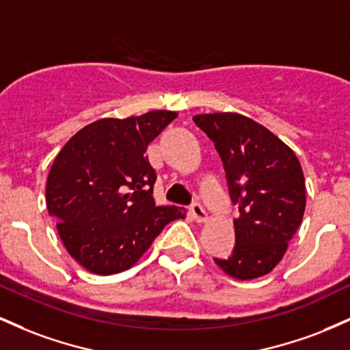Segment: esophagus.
<instances>
[{
  "label": "esophagus",
  "mask_w": 350,
  "mask_h": 350,
  "mask_svg": "<svg viewBox=\"0 0 350 350\" xmlns=\"http://www.w3.org/2000/svg\"><path fill=\"white\" fill-rule=\"evenodd\" d=\"M189 212H191V215L194 217V220L196 222H206L207 220V212H206V208L202 207V204L200 202H194L192 204L191 207H189Z\"/></svg>",
  "instance_id": "obj_1"
}]
</instances>
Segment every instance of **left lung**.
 <instances>
[{"mask_svg":"<svg viewBox=\"0 0 350 350\" xmlns=\"http://www.w3.org/2000/svg\"><path fill=\"white\" fill-rule=\"evenodd\" d=\"M192 120L214 142L240 212L232 255L214 262L237 280L267 275L303 220L306 186L298 158L278 136L243 115L226 111Z\"/></svg>","mask_w":350,"mask_h":350,"instance_id":"left-lung-1","label":"left lung"}]
</instances>
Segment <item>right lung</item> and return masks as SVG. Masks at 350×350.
I'll return each mask as SVG.
<instances>
[{
	"instance_id": "add662e5",
	"label": "right lung",
	"mask_w": 350,
	"mask_h": 350,
	"mask_svg": "<svg viewBox=\"0 0 350 350\" xmlns=\"http://www.w3.org/2000/svg\"><path fill=\"white\" fill-rule=\"evenodd\" d=\"M176 116L154 110L97 120L72 136L54 159L47 211L57 220L64 247L85 270H128L167 224L186 217L184 208L154 204L156 171L146 156L148 144Z\"/></svg>"
}]
</instances>
